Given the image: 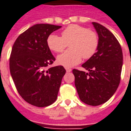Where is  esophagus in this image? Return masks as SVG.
<instances>
[{"label": "esophagus", "instance_id": "esophagus-1", "mask_svg": "<svg viewBox=\"0 0 131 131\" xmlns=\"http://www.w3.org/2000/svg\"><path fill=\"white\" fill-rule=\"evenodd\" d=\"M66 71H67V72H71V69L66 68Z\"/></svg>", "mask_w": 131, "mask_h": 131}]
</instances>
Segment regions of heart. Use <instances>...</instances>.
<instances>
[{"label": "heart", "mask_w": 131, "mask_h": 131, "mask_svg": "<svg viewBox=\"0 0 131 131\" xmlns=\"http://www.w3.org/2000/svg\"><path fill=\"white\" fill-rule=\"evenodd\" d=\"M69 43L71 49L59 56L57 61L65 67H71L81 62L82 58L89 59L97 50L99 39L96 34L83 26L73 24L62 32V37L51 34L47 39V45L56 53L62 52Z\"/></svg>", "instance_id": "obj_1"}]
</instances>
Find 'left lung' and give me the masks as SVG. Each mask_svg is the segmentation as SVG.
Returning <instances> with one entry per match:
<instances>
[{"label":"left lung","instance_id":"1","mask_svg":"<svg viewBox=\"0 0 131 131\" xmlns=\"http://www.w3.org/2000/svg\"><path fill=\"white\" fill-rule=\"evenodd\" d=\"M99 37L96 53L82 64L88 71L73 69L75 86L80 99L90 105H101L118 88L123 64V53L114 35L102 25L92 22Z\"/></svg>","mask_w":131,"mask_h":131}]
</instances>
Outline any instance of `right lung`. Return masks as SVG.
<instances>
[{"mask_svg":"<svg viewBox=\"0 0 131 131\" xmlns=\"http://www.w3.org/2000/svg\"><path fill=\"white\" fill-rule=\"evenodd\" d=\"M61 27L34 25L18 37L12 49L9 69L16 90L26 102L37 107H46L56 101L66 73L62 66L46 69L56 60L47 39Z\"/></svg>","mask_w":131,"mask_h":131,"instance_id":"add662e5","label":"right lung"}]
</instances>
